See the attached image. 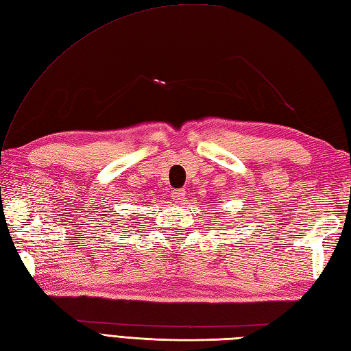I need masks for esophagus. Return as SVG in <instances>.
<instances>
[{
  "instance_id": "1",
  "label": "esophagus",
  "mask_w": 351,
  "mask_h": 351,
  "mask_svg": "<svg viewBox=\"0 0 351 351\" xmlns=\"http://www.w3.org/2000/svg\"><path fill=\"white\" fill-rule=\"evenodd\" d=\"M185 195H186L185 190H173L172 193V197L175 202H182L185 199Z\"/></svg>"
}]
</instances>
